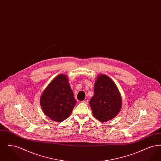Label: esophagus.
Masks as SVG:
<instances>
[{
	"label": "esophagus",
	"instance_id": "obj_1",
	"mask_svg": "<svg viewBox=\"0 0 161 161\" xmlns=\"http://www.w3.org/2000/svg\"><path fill=\"white\" fill-rule=\"evenodd\" d=\"M83 103H84V104H87L89 103V101H88V100H84V101H83Z\"/></svg>",
	"mask_w": 161,
	"mask_h": 161
}]
</instances>
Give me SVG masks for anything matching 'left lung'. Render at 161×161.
Wrapping results in <instances>:
<instances>
[{
    "mask_svg": "<svg viewBox=\"0 0 161 161\" xmlns=\"http://www.w3.org/2000/svg\"><path fill=\"white\" fill-rule=\"evenodd\" d=\"M92 114L101 122H106L119 114L122 99L118 87L111 78L101 74L94 84V95L89 101Z\"/></svg>",
    "mask_w": 161,
    "mask_h": 161,
    "instance_id": "left-lung-1",
    "label": "left lung"
}]
</instances>
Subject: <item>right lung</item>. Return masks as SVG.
I'll use <instances>...</instances> for the list:
<instances>
[{
	"mask_svg": "<svg viewBox=\"0 0 161 161\" xmlns=\"http://www.w3.org/2000/svg\"><path fill=\"white\" fill-rule=\"evenodd\" d=\"M76 103L68 78L64 74L54 78L46 87L40 100L44 114L56 122H61L68 118Z\"/></svg>",
	"mask_w": 161,
	"mask_h": 161,
	"instance_id": "1",
	"label": "right lung"
}]
</instances>
